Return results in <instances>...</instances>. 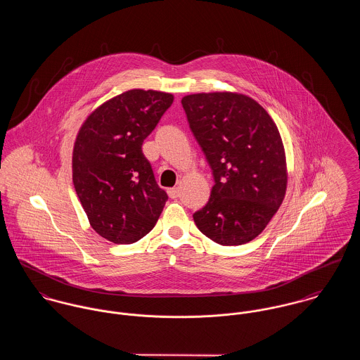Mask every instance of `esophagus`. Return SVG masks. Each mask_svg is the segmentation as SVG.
I'll return each instance as SVG.
<instances>
[{
	"label": "esophagus",
	"instance_id": "obj_1",
	"mask_svg": "<svg viewBox=\"0 0 360 360\" xmlns=\"http://www.w3.org/2000/svg\"><path fill=\"white\" fill-rule=\"evenodd\" d=\"M167 194H169L170 198L174 200V198H179V197H180V190H179L177 187H173V188H169V190H167Z\"/></svg>",
	"mask_w": 360,
	"mask_h": 360
}]
</instances>
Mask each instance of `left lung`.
Returning <instances> with one entry per match:
<instances>
[{"label": "left lung", "instance_id": "8db88e82", "mask_svg": "<svg viewBox=\"0 0 360 360\" xmlns=\"http://www.w3.org/2000/svg\"><path fill=\"white\" fill-rule=\"evenodd\" d=\"M181 105L214 180L194 221L220 245L247 244L264 230L285 195L278 129L257 101L243 94H191Z\"/></svg>", "mask_w": 360, "mask_h": 360}]
</instances>
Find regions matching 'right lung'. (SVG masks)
Masks as SVG:
<instances>
[{"instance_id": "add662e5", "label": "right lung", "mask_w": 360, "mask_h": 360, "mask_svg": "<svg viewBox=\"0 0 360 360\" xmlns=\"http://www.w3.org/2000/svg\"><path fill=\"white\" fill-rule=\"evenodd\" d=\"M172 103L167 93L130 90L97 108L77 134L75 190L91 227L108 241H139L163 210L167 194L141 147Z\"/></svg>"}]
</instances>
